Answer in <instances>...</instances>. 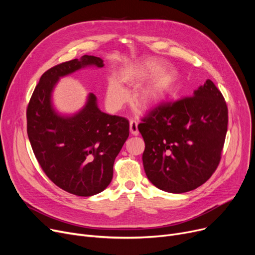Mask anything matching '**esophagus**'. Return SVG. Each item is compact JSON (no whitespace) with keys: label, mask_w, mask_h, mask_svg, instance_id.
I'll use <instances>...</instances> for the list:
<instances>
[{"label":"esophagus","mask_w":255,"mask_h":255,"mask_svg":"<svg viewBox=\"0 0 255 255\" xmlns=\"http://www.w3.org/2000/svg\"><path fill=\"white\" fill-rule=\"evenodd\" d=\"M137 122L136 121H130V124H129V127H130V132L132 135H138V128H137Z\"/></svg>","instance_id":"34e87169"}]
</instances>
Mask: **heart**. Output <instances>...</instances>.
I'll list each match as a JSON object with an SVG mask.
<instances>
[{
	"instance_id": "heart-1",
	"label": "heart",
	"mask_w": 255,
	"mask_h": 255,
	"mask_svg": "<svg viewBox=\"0 0 255 255\" xmlns=\"http://www.w3.org/2000/svg\"><path fill=\"white\" fill-rule=\"evenodd\" d=\"M146 74L139 70L126 69L120 73L121 82L129 85H138ZM173 94V88L170 83L159 80L150 86L141 88L135 94V101L138 106L144 110H151L167 101ZM129 98L128 92L117 79L112 78L106 88V99L109 104L115 109L122 106Z\"/></svg>"
}]
</instances>
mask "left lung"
<instances>
[{
    "instance_id": "obj_1",
    "label": "left lung",
    "mask_w": 255,
    "mask_h": 255,
    "mask_svg": "<svg viewBox=\"0 0 255 255\" xmlns=\"http://www.w3.org/2000/svg\"><path fill=\"white\" fill-rule=\"evenodd\" d=\"M227 106L210 79L192 97L157 106L142 119V163L157 188L188 192L207 182L216 170L227 131Z\"/></svg>"
}]
</instances>
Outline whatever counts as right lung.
<instances>
[{
  "label": "right lung",
  "instance_id": "right-lung-1",
  "mask_svg": "<svg viewBox=\"0 0 255 255\" xmlns=\"http://www.w3.org/2000/svg\"><path fill=\"white\" fill-rule=\"evenodd\" d=\"M102 68L103 61L85 55L59 64L40 77L26 109V131L38 162L61 189L92 196L110 185L115 159L129 136V122L101 112L93 93L79 112L65 116L52 105L59 79L79 69Z\"/></svg>",
  "mask_w": 255,
  "mask_h": 255
}]
</instances>
